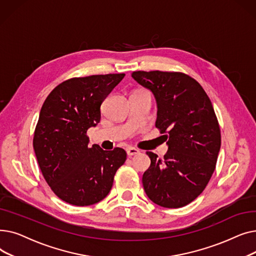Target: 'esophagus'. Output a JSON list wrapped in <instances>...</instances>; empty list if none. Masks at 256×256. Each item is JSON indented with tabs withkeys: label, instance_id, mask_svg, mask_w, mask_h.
Listing matches in <instances>:
<instances>
[{
	"label": "esophagus",
	"instance_id": "obj_1",
	"mask_svg": "<svg viewBox=\"0 0 256 256\" xmlns=\"http://www.w3.org/2000/svg\"><path fill=\"white\" fill-rule=\"evenodd\" d=\"M126 154H128V156H132L139 154L140 150L137 148H134V147H128V148H126Z\"/></svg>",
	"mask_w": 256,
	"mask_h": 256
}]
</instances>
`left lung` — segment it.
<instances>
[{
    "label": "left lung",
    "instance_id": "left-lung-1",
    "mask_svg": "<svg viewBox=\"0 0 256 256\" xmlns=\"http://www.w3.org/2000/svg\"><path fill=\"white\" fill-rule=\"evenodd\" d=\"M132 76L152 92L156 126L167 134L163 160L147 152L150 166L142 178L144 191L158 206H184L206 189L220 152V128L212 102L197 80L182 72H134Z\"/></svg>",
    "mask_w": 256,
    "mask_h": 256
}]
</instances>
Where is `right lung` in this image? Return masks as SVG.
I'll list each match as a JSON object with an SVG mask.
<instances>
[{"label":"right lung","mask_w":256,"mask_h":256,"mask_svg":"<svg viewBox=\"0 0 256 256\" xmlns=\"http://www.w3.org/2000/svg\"><path fill=\"white\" fill-rule=\"evenodd\" d=\"M124 74L67 80L54 89L40 110L33 147L42 176L65 202L85 206L100 202L112 189L124 150L89 146L88 128L100 121V106Z\"/></svg>","instance_id":"right-lung-1"}]
</instances>
